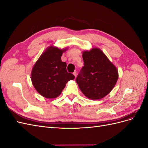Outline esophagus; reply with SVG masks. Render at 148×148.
<instances>
[{"mask_svg": "<svg viewBox=\"0 0 148 148\" xmlns=\"http://www.w3.org/2000/svg\"><path fill=\"white\" fill-rule=\"evenodd\" d=\"M73 75H75V77H77V71H74V72H73Z\"/></svg>", "mask_w": 148, "mask_h": 148, "instance_id": "obj_1", "label": "esophagus"}]
</instances>
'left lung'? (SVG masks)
<instances>
[{
	"label": "left lung",
	"mask_w": 148,
	"mask_h": 148,
	"mask_svg": "<svg viewBox=\"0 0 148 148\" xmlns=\"http://www.w3.org/2000/svg\"><path fill=\"white\" fill-rule=\"evenodd\" d=\"M84 66L76 82L89 99H100L112 91L117 82L118 70L99 49L83 53Z\"/></svg>",
	"instance_id": "left-lung-1"
}]
</instances>
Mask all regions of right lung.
<instances>
[{
    "label": "right lung",
    "instance_id": "1",
    "mask_svg": "<svg viewBox=\"0 0 148 148\" xmlns=\"http://www.w3.org/2000/svg\"><path fill=\"white\" fill-rule=\"evenodd\" d=\"M65 50L50 47L36 62L31 73V81L36 91L46 98L59 96L69 80L75 76L66 70V64L62 62Z\"/></svg>",
    "mask_w": 148,
    "mask_h": 148
}]
</instances>
